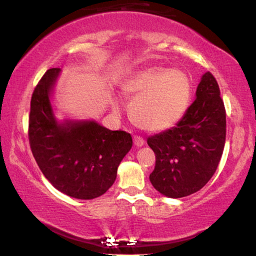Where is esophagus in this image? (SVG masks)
Returning a JSON list of instances; mask_svg holds the SVG:
<instances>
[{
    "label": "esophagus",
    "instance_id": "34e87169",
    "mask_svg": "<svg viewBox=\"0 0 256 256\" xmlns=\"http://www.w3.org/2000/svg\"><path fill=\"white\" fill-rule=\"evenodd\" d=\"M144 140H143L142 138H140V136H134V144L136 146H144Z\"/></svg>",
    "mask_w": 256,
    "mask_h": 256
}]
</instances>
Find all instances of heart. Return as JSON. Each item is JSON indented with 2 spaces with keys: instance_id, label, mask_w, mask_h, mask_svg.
<instances>
[{
  "instance_id": "obj_1",
  "label": "heart",
  "mask_w": 256,
  "mask_h": 256,
  "mask_svg": "<svg viewBox=\"0 0 256 256\" xmlns=\"http://www.w3.org/2000/svg\"><path fill=\"white\" fill-rule=\"evenodd\" d=\"M130 99L129 113L138 127L164 132L180 121L191 98V82L180 70L146 68L132 74L122 87Z\"/></svg>"
}]
</instances>
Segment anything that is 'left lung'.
<instances>
[{"mask_svg":"<svg viewBox=\"0 0 256 256\" xmlns=\"http://www.w3.org/2000/svg\"><path fill=\"white\" fill-rule=\"evenodd\" d=\"M226 140V112L210 72L202 74L192 102L176 127L148 138L156 155L150 182L169 198L190 196L214 174Z\"/></svg>","mask_w":256,"mask_h":256,"instance_id":"1","label":"left lung"}]
</instances>
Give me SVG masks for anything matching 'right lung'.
<instances>
[{"label": "right lung", "mask_w": 256, "mask_h": 256, "mask_svg": "<svg viewBox=\"0 0 256 256\" xmlns=\"http://www.w3.org/2000/svg\"><path fill=\"white\" fill-rule=\"evenodd\" d=\"M60 68H50L31 98L29 141L45 178L76 199L102 196L116 180L118 168L132 149L130 134L110 130L94 120L59 121L52 98Z\"/></svg>", "instance_id": "add662e5"}]
</instances>
